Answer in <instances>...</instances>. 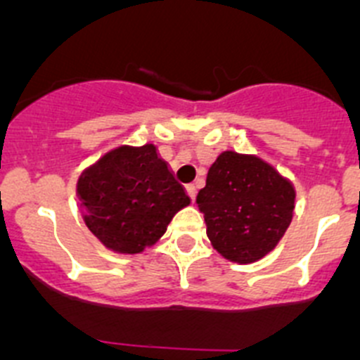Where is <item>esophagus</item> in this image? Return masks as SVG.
I'll return each instance as SVG.
<instances>
[{
    "mask_svg": "<svg viewBox=\"0 0 360 360\" xmlns=\"http://www.w3.org/2000/svg\"><path fill=\"white\" fill-rule=\"evenodd\" d=\"M186 191H187V195H189V198L195 202V200H196V186H195V184H189V186L186 187Z\"/></svg>",
    "mask_w": 360,
    "mask_h": 360,
    "instance_id": "1",
    "label": "esophagus"
}]
</instances>
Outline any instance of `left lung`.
I'll return each mask as SVG.
<instances>
[{
  "label": "left lung",
  "mask_w": 360,
  "mask_h": 360,
  "mask_svg": "<svg viewBox=\"0 0 360 360\" xmlns=\"http://www.w3.org/2000/svg\"><path fill=\"white\" fill-rule=\"evenodd\" d=\"M295 191L252 155L225 151L196 196L212 247L231 262L252 263L274 249L292 221Z\"/></svg>",
  "instance_id": "obj_1"
}]
</instances>
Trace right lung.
Here are the masks:
<instances>
[{"mask_svg":"<svg viewBox=\"0 0 360 360\" xmlns=\"http://www.w3.org/2000/svg\"><path fill=\"white\" fill-rule=\"evenodd\" d=\"M77 196L88 229L120 254H139L157 243L191 202L151 144L106 153L81 174Z\"/></svg>","mask_w":360,"mask_h":360,"instance_id":"right-lung-1","label":"right lung"}]
</instances>
